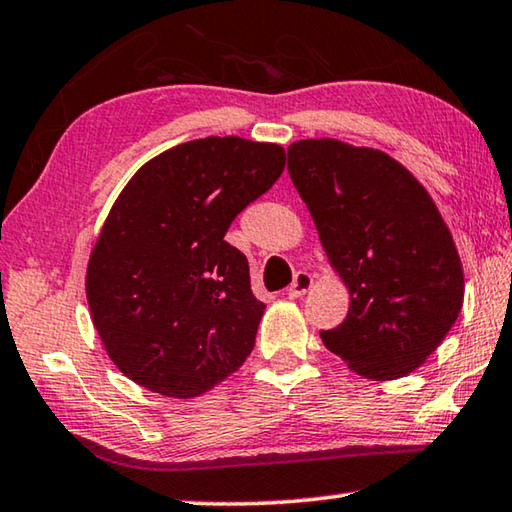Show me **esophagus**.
<instances>
[{"mask_svg":"<svg viewBox=\"0 0 512 512\" xmlns=\"http://www.w3.org/2000/svg\"><path fill=\"white\" fill-rule=\"evenodd\" d=\"M313 274H308V272H297L295 274V281L290 283V288H288V297L290 299H299V297H304L308 290L313 288Z\"/></svg>","mask_w":512,"mask_h":512,"instance_id":"esophagus-1","label":"esophagus"}]
</instances>
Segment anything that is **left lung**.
Instances as JSON below:
<instances>
[{"mask_svg":"<svg viewBox=\"0 0 512 512\" xmlns=\"http://www.w3.org/2000/svg\"><path fill=\"white\" fill-rule=\"evenodd\" d=\"M331 267L349 290L345 322L326 349L365 379L390 381L424 365L463 308V265L429 192L395 158L333 138L288 147Z\"/></svg>","mask_w":512,"mask_h":512,"instance_id":"8db88e82","label":"left lung"}]
</instances>
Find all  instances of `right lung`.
<instances>
[{
    "instance_id": "1",
    "label": "right lung",
    "mask_w": 512,
    "mask_h": 512,
    "mask_svg": "<svg viewBox=\"0 0 512 512\" xmlns=\"http://www.w3.org/2000/svg\"><path fill=\"white\" fill-rule=\"evenodd\" d=\"M283 167L281 145L211 136L133 174L86 274L92 324L124 376L190 399L245 363L265 304L251 292L247 256L224 236Z\"/></svg>"
}]
</instances>
